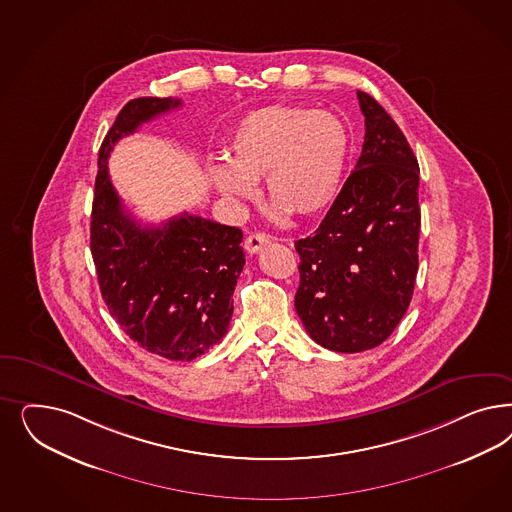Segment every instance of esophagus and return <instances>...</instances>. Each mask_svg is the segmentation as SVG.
Returning a JSON list of instances; mask_svg holds the SVG:
<instances>
[{
  "label": "esophagus",
  "instance_id": "obj_1",
  "mask_svg": "<svg viewBox=\"0 0 512 512\" xmlns=\"http://www.w3.org/2000/svg\"><path fill=\"white\" fill-rule=\"evenodd\" d=\"M269 241H271V237H269L267 233H262V231L250 233L247 239H245V250H247L248 254H256V252H260L265 245H269Z\"/></svg>",
  "mask_w": 512,
  "mask_h": 512
}]
</instances>
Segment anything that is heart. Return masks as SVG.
I'll list each match as a JSON object with an SVG mask.
<instances>
[{
    "label": "heart",
    "instance_id": "1",
    "mask_svg": "<svg viewBox=\"0 0 512 512\" xmlns=\"http://www.w3.org/2000/svg\"><path fill=\"white\" fill-rule=\"evenodd\" d=\"M350 158L347 124L330 111L269 105L239 120L231 132L228 162L209 165V181L231 201L256 198L264 179L273 205L313 216L337 198Z\"/></svg>",
    "mask_w": 512,
    "mask_h": 512
}]
</instances>
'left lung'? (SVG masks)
I'll return each mask as SVG.
<instances>
[{"instance_id": "left-lung-1", "label": "left lung", "mask_w": 512, "mask_h": 512, "mask_svg": "<svg viewBox=\"0 0 512 512\" xmlns=\"http://www.w3.org/2000/svg\"><path fill=\"white\" fill-rule=\"evenodd\" d=\"M362 156L311 237L296 241V311L333 352L379 347L413 299L418 271L420 167L379 101L358 92Z\"/></svg>"}]
</instances>
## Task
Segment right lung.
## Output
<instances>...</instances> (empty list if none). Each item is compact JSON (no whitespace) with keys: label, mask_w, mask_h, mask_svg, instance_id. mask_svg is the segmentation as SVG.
<instances>
[{"label":"right lung","mask_w":512,"mask_h":512,"mask_svg":"<svg viewBox=\"0 0 512 512\" xmlns=\"http://www.w3.org/2000/svg\"><path fill=\"white\" fill-rule=\"evenodd\" d=\"M181 107V99L128 101L98 158L90 250L111 316L139 347L190 362L228 333L233 290L245 265L243 231L182 213L158 228L133 220L109 179L116 143L141 124Z\"/></svg>","instance_id":"obj_1"}]
</instances>
